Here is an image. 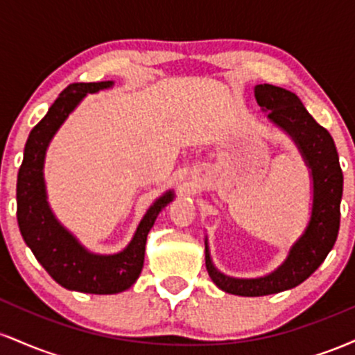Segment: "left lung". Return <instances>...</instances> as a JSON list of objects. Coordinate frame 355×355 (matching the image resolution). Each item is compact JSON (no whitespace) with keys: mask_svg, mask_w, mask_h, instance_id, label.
<instances>
[{"mask_svg":"<svg viewBox=\"0 0 355 355\" xmlns=\"http://www.w3.org/2000/svg\"><path fill=\"white\" fill-rule=\"evenodd\" d=\"M255 100L268 112V120L285 130L302 152L312 172V215L304 235L288 252L287 260L260 279H234L220 274L210 260L205 240V266L210 279L223 292L260 297L288 291L309 279L332 250L340 227V198L344 189L339 155L331 133L313 120L302 101L288 89L274 85H257Z\"/></svg>","mask_w":355,"mask_h":355,"instance_id":"8db88e82","label":"left lung"}]
</instances>
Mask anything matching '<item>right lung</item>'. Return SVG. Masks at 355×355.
<instances>
[{"label":"right lung","instance_id":"obj_1","mask_svg":"<svg viewBox=\"0 0 355 355\" xmlns=\"http://www.w3.org/2000/svg\"><path fill=\"white\" fill-rule=\"evenodd\" d=\"M112 85V81L73 83L60 93L43 120L28 137L16 183V217L26 245L61 287L87 294H118L135 284L144 268L146 235L153 227L158 211L173 200L172 191H166L164 197L158 198L141 218L128 247L115 255L89 254L53 217L43 182L46 146L87 93H95Z\"/></svg>","mask_w":355,"mask_h":355}]
</instances>
